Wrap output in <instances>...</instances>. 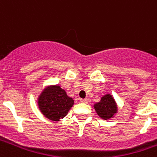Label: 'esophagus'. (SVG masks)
<instances>
[{
	"label": "esophagus",
	"mask_w": 157,
	"mask_h": 157,
	"mask_svg": "<svg viewBox=\"0 0 157 157\" xmlns=\"http://www.w3.org/2000/svg\"><path fill=\"white\" fill-rule=\"evenodd\" d=\"M80 102H82V103H87L89 101H88V99H81V100H80Z\"/></svg>",
	"instance_id": "obj_1"
}]
</instances>
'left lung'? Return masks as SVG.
I'll list each match as a JSON object with an SVG mask.
<instances>
[{
	"instance_id": "obj_1",
	"label": "left lung",
	"mask_w": 157,
	"mask_h": 157,
	"mask_svg": "<svg viewBox=\"0 0 157 157\" xmlns=\"http://www.w3.org/2000/svg\"><path fill=\"white\" fill-rule=\"evenodd\" d=\"M93 108L98 115L105 120L114 118L118 111V104L110 93H106L105 95L102 96L100 101L94 103Z\"/></svg>"
}]
</instances>
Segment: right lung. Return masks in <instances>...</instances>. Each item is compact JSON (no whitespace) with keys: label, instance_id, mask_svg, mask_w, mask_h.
<instances>
[{"label":"right lung","instance_id":"add662e5","mask_svg":"<svg viewBox=\"0 0 157 157\" xmlns=\"http://www.w3.org/2000/svg\"><path fill=\"white\" fill-rule=\"evenodd\" d=\"M38 107L45 118L52 121L64 118L74 105V100L59 85L46 86L39 93Z\"/></svg>","mask_w":157,"mask_h":157}]
</instances>
